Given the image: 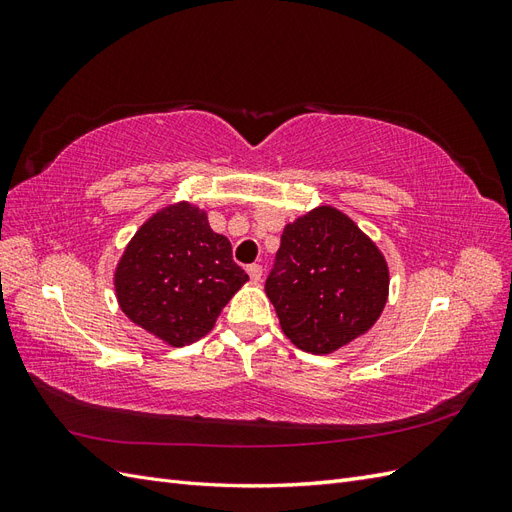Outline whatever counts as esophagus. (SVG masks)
<instances>
[{
  "label": "esophagus",
  "instance_id": "34e87169",
  "mask_svg": "<svg viewBox=\"0 0 512 512\" xmlns=\"http://www.w3.org/2000/svg\"><path fill=\"white\" fill-rule=\"evenodd\" d=\"M247 275H250V280H252V282H258L260 277H262V267H260V265H256V262H254V265L247 267Z\"/></svg>",
  "mask_w": 512,
  "mask_h": 512
}]
</instances>
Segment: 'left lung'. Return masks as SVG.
Here are the masks:
<instances>
[{
	"mask_svg": "<svg viewBox=\"0 0 512 512\" xmlns=\"http://www.w3.org/2000/svg\"><path fill=\"white\" fill-rule=\"evenodd\" d=\"M265 290L290 342L329 354L378 320L389 267L348 215L318 207L284 228Z\"/></svg>",
	"mask_w": 512,
	"mask_h": 512,
	"instance_id": "left-lung-1",
	"label": "left lung"
}]
</instances>
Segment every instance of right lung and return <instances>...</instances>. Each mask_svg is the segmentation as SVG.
<instances>
[{
	"label": "right lung",
	"mask_w": 512,
	"mask_h": 512,
	"mask_svg": "<svg viewBox=\"0 0 512 512\" xmlns=\"http://www.w3.org/2000/svg\"><path fill=\"white\" fill-rule=\"evenodd\" d=\"M247 273L205 211L181 203L147 220L115 273L117 299L132 322L170 346L207 335Z\"/></svg>",
	"instance_id": "right-lung-1"
}]
</instances>
